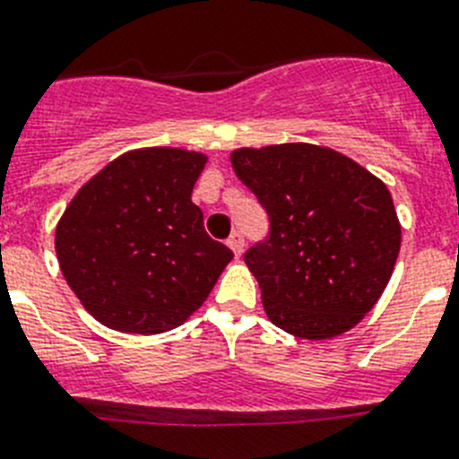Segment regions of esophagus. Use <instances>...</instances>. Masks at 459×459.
<instances>
[{
	"label": "esophagus",
	"mask_w": 459,
	"mask_h": 459,
	"mask_svg": "<svg viewBox=\"0 0 459 459\" xmlns=\"http://www.w3.org/2000/svg\"><path fill=\"white\" fill-rule=\"evenodd\" d=\"M226 245H229L230 252L236 254V256H240L242 249H245V240H242L240 233H233V236H230L229 240H226Z\"/></svg>",
	"instance_id": "esophagus-1"
}]
</instances>
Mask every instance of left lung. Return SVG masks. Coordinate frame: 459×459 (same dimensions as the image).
Wrapping results in <instances>:
<instances>
[{"mask_svg": "<svg viewBox=\"0 0 459 459\" xmlns=\"http://www.w3.org/2000/svg\"><path fill=\"white\" fill-rule=\"evenodd\" d=\"M230 163L271 217L268 240L245 254L268 319L306 341L359 325L383 296L402 247L383 179L307 142L242 146Z\"/></svg>", "mask_w": 459, "mask_h": 459, "instance_id": "8db88e82", "label": "left lung"}]
</instances>
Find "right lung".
<instances>
[{
	"label": "right lung",
	"mask_w": 459,
	"mask_h": 459,
	"mask_svg": "<svg viewBox=\"0 0 459 459\" xmlns=\"http://www.w3.org/2000/svg\"><path fill=\"white\" fill-rule=\"evenodd\" d=\"M205 163L203 152L133 149L69 200L56 226L57 264L100 325L153 336L207 301L233 252L207 236L191 203Z\"/></svg>",
	"instance_id": "right-lung-1"
}]
</instances>
